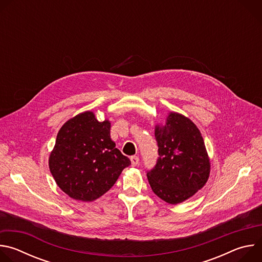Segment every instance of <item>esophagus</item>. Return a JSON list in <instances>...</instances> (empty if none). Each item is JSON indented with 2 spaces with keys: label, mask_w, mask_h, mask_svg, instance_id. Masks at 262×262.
Returning <instances> with one entry per match:
<instances>
[{
  "label": "esophagus",
  "mask_w": 262,
  "mask_h": 262,
  "mask_svg": "<svg viewBox=\"0 0 262 262\" xmlns=\"http://www.w3.org/2000/svg\"><path fill=\"white\" fill-rule=\"evenodd\" d=\"M130 162H132V166L133 167H136V166H138L139 165V157H137V156H134V157H132L130 158Z\"/></svg>",
  "instance_id": "1"
}]
</instances>
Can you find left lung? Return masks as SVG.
<instances>
[{
    "mask_svg": "<svg viewBox=\"0 0 262 262\" xmlns=\"http://www.w3.org/2000/svg\"><path fill=\"white\" fill-rule=\"evenodd\" d=\"M159 159L147 172L154 193L169 204L188 200L208 180L210 162L202 135L188 117L170 112L166 124H157Z\"/></svg>",
    "mask_w": 262,
    "mask_h": 262,
    "instance_id": "obj_1",
    "label": "left lung"
}]
</instances>
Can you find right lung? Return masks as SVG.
<instances>
[{
    "label": "right lung",
    "mask_w": 262,
    "mask_h": 262,
    "mask_svg": "<svg viewBox=\"0 0 262 262\" xmlns=\"http://www.w3.org/2000/svg\"><path fill=\"white\" fill-rule=\"evenodd\" d=\"M110 129L111 122L98 121L91 111L70 118L60 128L49 167L59 188L70 198L96 200L130 165L112 141Z\"/></svg>",
    "instance_id": "obj_1"
}]
</instances>
